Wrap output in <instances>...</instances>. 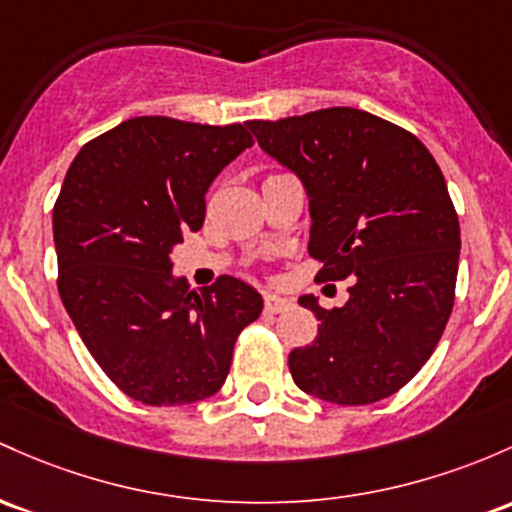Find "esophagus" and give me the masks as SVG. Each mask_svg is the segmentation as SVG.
<instances>
[{
  "mask_svg": "<svg viewBox=\"0 0 512 512\" xmlns=\"http://www.w3.org/2000/svg\"><path fill=\"white\" fill-rule=\"evenodd\" d=\"M294 306L289 299H282V296L277 294H267L265 296V313L267 316H277V313H284L289 311V308Z\"/></svg>",
  "mask_w": 512,
  "mask_h": 512,
  "instance_id": "1",
  "label": "esophagus"
}]
</instances>
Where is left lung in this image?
Wrapping results in <instances>:
<instances>
[{
	"label": "left lung",
	"instance_id": "left-lung-1",
	"mask_svg": "<svg viewBox=\"0 0 512 512\" xmlns=\"http://www.w3.org/2000/svg\"><path fill=\"white\" fill-rule=\"evenodd\" d=\"M262 150L301 177L318 277H352L342 308L289 355L296 386L338 406L391 396L435 352L454 306L459 218L430 150L406 128L350 106L247 121Z\"/></svg>",
	"mask_w": 512,
	"mask_h": 512
}]
</instances>
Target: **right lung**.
Listing matches in <instances>:
<instances>
[{"label":"right lung","mask_w":512,"mask_h":512,"mask_svg":"<svg viewBox=\"0 0 512 512\" xmlns=\"http://www.w3.org/2000/svg\"><path fill=\"white\" fill-rule=\"evenodd\" d=\"M255 143L243 123L138 116L77 153L53 206L58 291L104 374L145 406H184L226 381L262 299L223 277H172L170 250L199 230L218 172Z\"/></svg>","instance_id":"obj_1"}]
</instances>
